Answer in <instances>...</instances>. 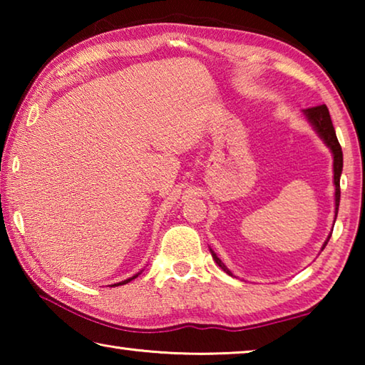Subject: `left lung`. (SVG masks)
<instances>
[{
  "label": "left lung",
  "mask_w": 365,
  "mask_h": 365,
  "mask_svg": "<svg viewBox=\"0 0 365 365\" xmlns=\"http://www.w3.org/2000/svg\"><path fill=\"white\" fill-rule=\"evenodd\" d=\"M304 115L307 117V120L311 122V125L314 127V130L319 133V137L324 140V143L330 148V151L333 153V182H335V215L338 214V206H339V177H341V170H343V151L341 146L338 143L335 128H333V123L330 119V113L329 108L325 104H320V106H314V108H307L304 109ZM331 235H329L327 242L324 243L322 250L329 243ZM211 255L214 257L215 264L219 267L224 269V272H227L228 275H233L230 270L225 267V264L220 261L217 257V255L211 250Z\"/></svg>",
  "instance_id": "obj_1"
}]
</instances>
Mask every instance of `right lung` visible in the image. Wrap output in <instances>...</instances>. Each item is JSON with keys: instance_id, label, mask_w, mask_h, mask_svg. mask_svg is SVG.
<instances>
[{"instance_id": "obj_1", "label": "right lung", "mask_w": 365, "mask_h": 365, "mask_svg": "<svg viewBox=\"0 0 365 365\" xmlns=\"http://www.w3.org/2000/svg\"><path fill=\"white\" fill-rule=\"evenodd\" d=\"M138 277V274L137 275H133V277H130V279H127V280H123V282H119V283H114V285H110V287H119V285H125V283H128L130 280H133V279H137Z\"/></svg>"}]
</instances>
